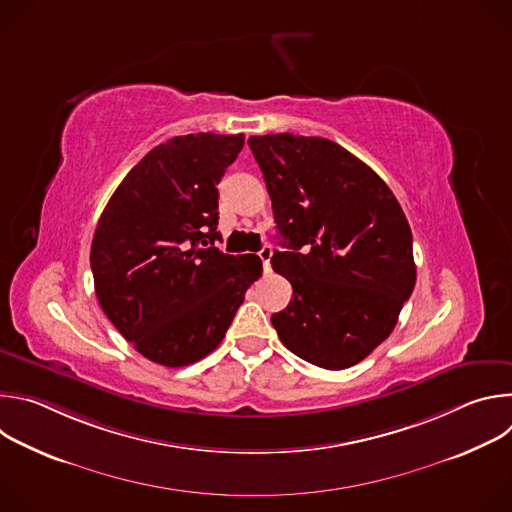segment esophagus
Listing matches in <instances>:
<instances>
[{
    "instance_id": "1",
    "label": "esophagus",
    "mask_w": 512,
    "mask_h": 512,
    "mask_svg": "<svg viewBox=\"0 0 512 512\" xmlns=\"http://www.w3.org/2000/svg\"><path fill=\"white\" fill-rule=\"evenodd\" d=\"M271 255H273L271 245H265V247L259 251V257H261V261H263V269H265V271H271Z\"/></svg>"
}]
</instances>
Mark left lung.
<instances>
[{
  "label": "left lung",
  "instance_id": "8db88e82",
  "mask_svg": "<svg viewBox=\"0 0 512 512\" xmlns=\"http://www.w3.org/2000/svg\"><path fill=\"white\" fill-rule=\"evenodd\" d=\"M249 148L287 249L273 253L271 267L294 287L271 324L296 356L348 369L393 332L415 287L403 208L367 164L330 139L269 133L249 137Z\"/></svg>",
  "mask_w": 512,
  "mask_h": 512
}]
</instances>
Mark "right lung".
I'll return each instance as SVG.
<instances>
[{
    "label": "right lung",
    "mask_w": 512,
    "mask_h": 512,
    "mask_svg": "<svg viewBox=\"0 0 512 512\" xmlns=\"http://www.w3.org/2000/svg\"><path fill=\"white\" fill-rule=\"evenodd\" d=\"M243 143V133H190L156 145L97 223V300L123 338L162 367H186L221 344L263 271L257 255L214 247L216 184Z\"/></svg>",
    "instance_id": "1"
}]
</instances>
